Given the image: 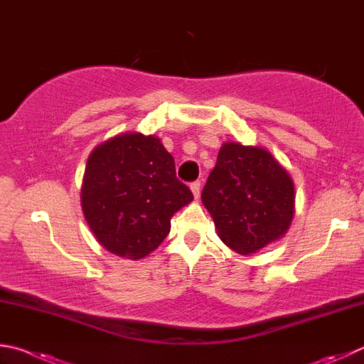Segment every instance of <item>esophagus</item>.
Segmentation results:
<instances>
[{"instance_id":"obj_1","label":"esophagus","mask_w":364,"mask_h":364,"mask_svg":"<svg viewBox=\"0 0 364 364\" xmlns=\"http://www.w3.org/2000/svg\"><path fill=\"white\" fill-rule=\"evenodd\" d=\"M191 191H193L196 199H199V197H200V181L191 183Z\"/></svg>"}]
</instances>
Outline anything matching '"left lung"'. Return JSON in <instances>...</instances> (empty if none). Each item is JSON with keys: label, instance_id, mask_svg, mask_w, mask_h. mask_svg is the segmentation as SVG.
<instances>
[{"label": "left lung", "instance_id": "obj_1", "mask_svg": "<svg viewBox=\"0 0 364 364\" xmlns=\"http://www.w3.org/2000/svg\"><path fill=\"white\" fill-rule=\"evenodd\" d=\"M294 183L261 146L226 141L202 191L224 245L250 256L280 240L294 216Z\"/></svg>", "mask_w": 364, "mask_h": 364}]
</instances>
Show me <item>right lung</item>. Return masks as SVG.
Wrapping results in <instances>:
<instances>
[{"label":"right lung","instance_id":"obj_1","mask_svg":"<svg viewBox=\"0 0 364 364\" xmlns=\"http://www.w3.org/2000/svg\"><path fill=\"white\" fill-rule=\"evenodd\" d=\"M193 199L156 135L119 134L94 148L85 165V221L98 243L124 259H143L159 247L171 216Z\"/></svg>","mask_w":364,"mask_h":364}]
</instances>
